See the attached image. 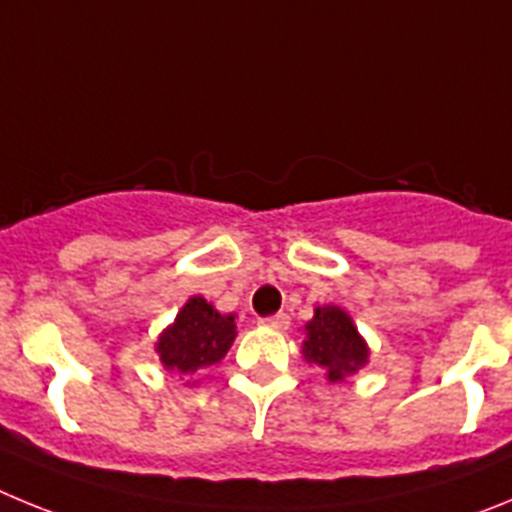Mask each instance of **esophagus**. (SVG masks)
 <instances>
[{"instance_id": "1", "label": "esophagus", "mask_w": 512, "mask_h": 512, "mask_svg": "<svg viewBox=\"0 0 512 512\" xmlns=\"http://www.w3.org/2000/svg\"><path fill=\"white\" fill-rule=\"evenodd\" d=\"M261 325L271 330H287L289 328V315L287 312H277V315H269V318H261Z\"/></svg>"}]
</instances>
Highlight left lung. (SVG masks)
<instances>
[{"label": "left lung", "instance_id": "1", "mask_svg": "<svg viewBox=\"0 0 512 512\" xmlns=\"http://www.w3.org/2000/svg\"><path fill=\"white\" fill-rule=\"evenodd\" d=\"M305 359L328 369L330 382H343L366 364V343L356 333L354 323L338 307H318L315 318L307 323Z\"/></svg>", "mask_w": 512, "mask_h": 512}]
</instances>
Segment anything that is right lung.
<instances>
[{
	"label": "right lung",
	"mask_w": 512,
	"mask_h": 512,
	"mask_svg": "<svg viewBox=\"0 0 512 512\" xmlns=\"http://www.w3.org/2000/svg\"><path fill=\"white\" fill-rule=\"evenodd\" d=\"M233 338V315L223 318L220 312L212 310V305H207V300L192 297L176 315L174 325L158 338L156 348L166 369L194 374L197 369H205L223 359Z\"/></svg>",
	"instance_id": "add662e5"
}]
</instances>
